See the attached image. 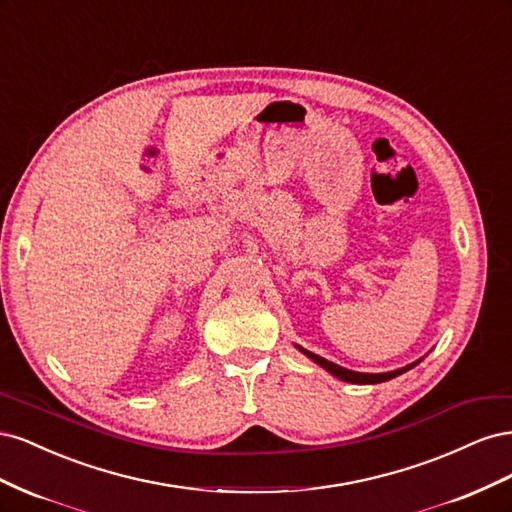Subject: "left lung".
I'll list each match as a JSON object with an SVG mask.
<instances>
[{
  "mask_svg": "<svg viewBox=\"0 0 512 512\" xmlns=\"http://www.w3.org/2000/svg\"><path fill=\"white\" fill-rule=\"evenodd\" d=\"M299 350H301L303 354H307L312 361H316L320 367L331 371V374H333L335 378L344 380V382H352V384H378V382H386V380H391V378H395V376H399V374H404V371H408V369H412V367L416 365V363H412V365H406V367L395 369V371H386V374H359V371H350V369H346V367H339V365H335V363H331V361H327V359H322V356H318V354H314V352H309V350H305V348H299Z\"/></svg>",
  "mask_w": 512,
  "mask_h": 512,
  "instance_id": "1",
  "label": "left lung"
}]
</instances>
